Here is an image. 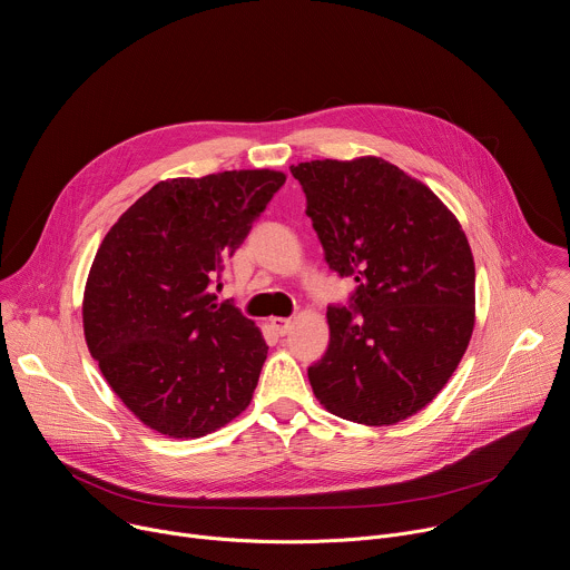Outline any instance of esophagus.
<instances>
[{
    "instance_id": "1",
    "label": "esophagus",
    "mask_w": 570,
    "mask_h": 570,
    "mask_svg": "<svg viewBox=\"0 0 570 570\" xmlns=\"http://www.w3.org/2000/svg\"><path fill=\"white\" fill-rule=\"evenodd\" d=\"M271 324H273V330L277 332V334H288L291 332V327H293V320L291 317H273L271 320Z\"/></svg>"
}]
</instances>
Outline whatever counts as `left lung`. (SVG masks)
I'll return each mask as SVG.
<instances>
[{"label": "left lung", "instance_id": "obj_1", "mask_svg": "<svg viewBox=\"0 0 570 570\" xmlns=\"http://www.w3.org/2000/svg\"><path fill=\"white\" fill-rule=\"evenodd\" d=\"M306 216L341 277L358 282L330 306V347L308 367L336 417L390 426L429 405L455 372L475 320V268L449 207L381 157L291 167Z\"/></svg>", "mask_w": 570, "mask_h": 570}]
</instances>
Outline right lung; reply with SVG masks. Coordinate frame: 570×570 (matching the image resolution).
<instances>
[{"label": "right lung", "instance_id": "1", "mask_svg": "<svg viewBox=\"0 0 570 570\" xmlns=\"http://www.w3.org/2000/svg\"><path fill=\"white\" fill-rule=\"evenodd\" d=\"M284 183L271 169L157 183L101 240L83 295L86 343L148 429L191 440L248 409L268 345L214 288Z\"/></svg>", "mask_w": 570, "mask_h": 570}]
</instances>
